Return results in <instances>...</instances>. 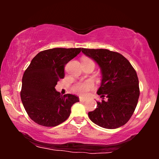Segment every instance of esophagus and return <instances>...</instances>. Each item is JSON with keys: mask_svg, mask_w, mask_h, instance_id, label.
Segmentation results:
<instances>
[{"mask_svg": "<svg viewBox=\"0 0 159 159\" xmlns=\"http://www.w3.org/2000/svg\"><path fill=\"white\" fill-rule=\"evenodd\" d=\"M80 101H86L87 98H82V97H80Z\"/></svg>", "mask_w": 159, "mask_h": 159, "instance_id": "esophagus-1", "label": "esophagus"}]
</instances>
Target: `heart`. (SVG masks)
<instances>
[{
	"label": "heart",
	"instance_id": "heart-1",
	"mask_svg": "<svg viewBox=\"0 0 159 159\" xmlns=\"http://www.w3.org/2000/svg\"><path fill=\"white\" fill-rule=\"evenodd\" d=\"M94 87L93 82L90 80H87L84 82H80L76 83L73 86L72 90L74 92H75L77 94L84 95H85L88 91L92 90Z\"/></svg>",
	"mask_w": 159,
	"mask_h": 159
}]
</instances>
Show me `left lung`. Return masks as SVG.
Returning a JSON list of instances; mask_svg holds the SVG:
<instances>
[{
  "mask_svg": "<svg viewBox=\"0 0 159 159\" xmlns=\"http://www.w3.org/2000/svg\"><path fill=\"white\" fill-rule=\"evenodd\" d=\"M82 52L97 62L102 72L101 85L97 92L102 101L97 102L94 111L88 112L89 118L106 129L125 125L133 114L140 95L136 71L117 52L88 48H82Z\"/></svg>",
  "mask_w": 159,
  "mask_h": 159,
  "instance_id": "left-lung-1",
  "label": "left lung"
}]
</instances>
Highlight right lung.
Returning <instances> with one entry per match:
<instances>
[{
  "mask_svg": "<svg viewBox=\"0 0 159 159\" xmlns=\"http://www.w3.org/2000/svg\"><path fill=\"white\" fill-rule=\"evenodd\" d=\"M82 48H56L38 53L22 77L21 102L28 116L44 127H56L69 118L71 108L79 102L72 94L62 95L55 86L64 77V67Z\"/></svg>",
  "mask_w": 159,
  "mask_h": 159,
  "instance_id": "obj_1",
  "label": "right lung"
}]
</instances>
